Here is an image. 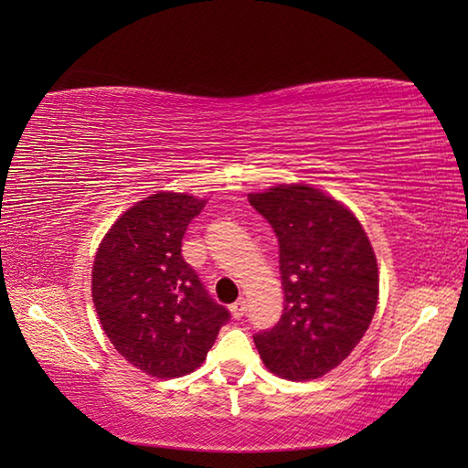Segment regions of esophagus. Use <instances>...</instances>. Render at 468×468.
I'll list each match as a JSON object with an SVG mask.
<instances>
[{"label":"esophagus","instance_id":"obj_1","mask_svg":"<svg viewBox=\"0 0 468 468\" xmlns=\"http://www.w3.org/2000/svg\"><path fill=\"white\" fill-rule=\"evenodd\" d=\"M245 312H248V301L245 299H239V301H235V303L231 305V315L235 320H239V318H243L245 315Z\"/></svg>","mask_w":468,"mask_h":468}]
</instances>
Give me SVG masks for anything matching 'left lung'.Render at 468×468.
Returning a JSON list of instances; mask_svg holds the SVG:
<instances>
[{
    "label": "left lung",
    "instance_id": "left-lung-1",
    "mask_svg": "<svg viewBox=\"0 0 468 468\" xmlns=\"http://www.w3.org/2000/svg\"><path fill=\"white\" fill-rule=\"evenodd\" d=\"M279 237L284 310L253 343L272 374L315 379L340 366L376 314V253L351 210L305 184L250 194Z\"/></svg>",
    "mask_w": 468,
    "mask_h": 468
}]
</instances>
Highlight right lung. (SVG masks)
Wrapping results in <instances>:
<instances>
[{
    "mask_svg": "<svg viewBox=\"0 0 468 468\" xmlns=\"http://www.w3.org/2000/svg\"><path fill=\"white\" fill-rule=\"evenodd\" d=\"M204 204L189 194L148 196L115 220L94 258L101 326L122 357L153 378L192 374L231 318L181 256Z\"/></svg>",
    "mask_w": 468,
    "mask_h": 468,
    "instance_id": "add662e5",
    "label": "right lung"
}]
</instances>
